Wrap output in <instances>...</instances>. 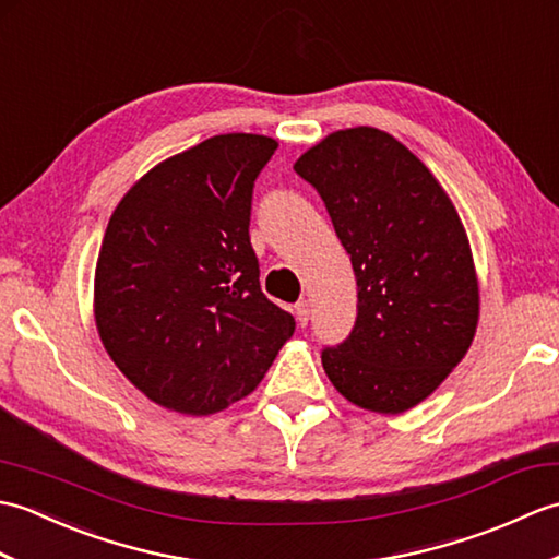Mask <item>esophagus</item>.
Masks as SVG:
<instances>
[{"label":"esophagus","instance_id":"obj_1","mask_svg":"<svg viewBox=\"0 0 559 559\" xmlns=\"http://www.w3.org/2000/svg\"><path fill=\"white\" fill-rule=\"evenodd\" d=\"M293 314H295V319H298L300 326H307V322H310V302L300 300L298 305L293 307Z\"/></svg>","mask_w":559,"mask_h":559}]
</instances>
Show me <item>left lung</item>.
<instances>
[{
	"mask_svg": "<svg viewBox=\"0 0 559 559\" xmlns=\"http://www.w3.org/2000/svg\"><path fill=\"white\" fill-rule=\"evenodd\" d=\"M322 197L358 281V317L322 365L343 396L403 413L444 382L478 324L468 237L444 189L374 127L329 134L293 165Z\"/></svg>",
	"mask_w": 559,
	"mask_h": 559,
	"instance_id": "left-lung-1",
	"label": "left lung"
}]
</instances>
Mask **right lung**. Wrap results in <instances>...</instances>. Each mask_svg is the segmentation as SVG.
Wrapping results in <instances>:
<instances>
[{
	"label": "right lung",
	"mask_w": 559,
	"mask_h": 559,
	"mask_svg": "<svg viewBox=\"0 0 559 559\" xmlns=\"http://www.w3.org/2000/svg\"><path fill=\"white\" fill-rule=\"evenodd\" d=\"M278 144L221 134L156 165L117 204L96 269V324L112 362L177 413L252 394L295 322L259 286L254 182Z\"/></svg>",
	"instance_id": "1"
}]
</instances>
